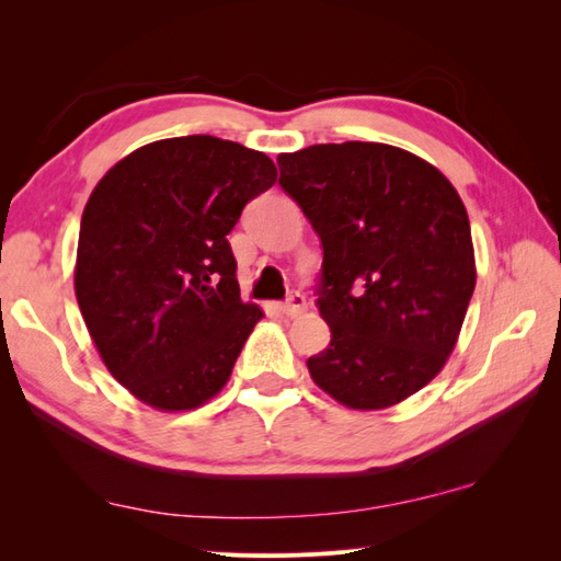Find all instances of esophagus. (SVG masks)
<instances>
[{"label":"esophagus","instance_id":"esophagus-1","mask_svg":"<svg viewBox=\"0 0 561 561\" xmlns=\"http://www.w3.org/2000/svg\"><path fill=\"white\" fill-rule=\"evenodd\" d=\"M279 311H282L284 316H289V318L301 316V313L306 311V296L299 294V291H291L289 299L279 306Z\"/></svg>","mask_w":561,"mask_h":561}]
</instances>
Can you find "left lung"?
<instances>
[{
  "label": "left lung",
  "instance_id": "obj_1",
  "mask_svg": "<svg viewBox=\"0 0 561 561\" xmlns=\"http://www.w3.org/2000/svg\"><path fill=\"white\" fill-rule=\"evenodd\" d=\"M277 163L323 243L316 304L330 344L308 359L316 386L352 410L414 396L456 347L478 279L456 187L378 141L313 145Z\"/></svg>",
  "mask_w": 561,
  "mask_h": 561
}]
</instances>
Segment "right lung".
<instances>
[{"label":"right lung","mask_w":561,"mask_h":561,"mask_svg":"<svg viewBox=\"0 0 561 561\" xmlns=\"http://www.w3.org/2000/svg\"><path fill=\"white\" fill-rule=\"evenodd\" d=\"M277 181L262 151L209 135L151 141L87 202L75 291L117 383L163 412L226 386L262 311L241 301L229 236Z\"/></svg>","instance_id":"add662e5"}]
</instances>
